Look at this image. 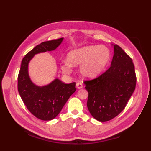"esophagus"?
Masks as SVG:
<instances>
[{"mask_svg": "<svg viewBox=\"0 0 151 151\" xmlns=\"http://www.w3.org/2000/svg\"><path fill=\"white\" fill-rule=\"evenodd\" d=\"M76 88H77L78 89H81L83 88V84L81 82L76 83Z\"/></svg>", "mask_w": 151, "mask_h": 151, "instance_id": "1", "label": "esophagus"}]
</instances>
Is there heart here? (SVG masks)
Masks as SVG:
<instances>
[{"label":"heart","mask_w":151,"mask_h":151,"mask_svg":"<svg viewBox=\"0 0 151 151\" xmlns=\"http://www.w3.org/2000/svg\"><path fill=\"white\" fill-rule=\"evenodd\" d=\"M110 59V52L105 46H87L73 50L68 54L67 61H63L61 68L64 73L71 72V66L83 65L81 73L86 77L98 75L106 65Z\"/></svg>","instance_id":"heart-1"}]
</instances>
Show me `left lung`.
Here are the masks:
<instances>
[{
	"instance_id": "8db88e82",
	"label": "left lung",
	"mask_w": 151,
	"mask_h": 151,
	"mask_svg": "<svg viewBox=\"0 0 151 151\" xmlns=\"http://www.w3.org/2000/svg\"><path fill=\"white\" fill-rule=\"evenodd\" d=\"M111 65L93 80L85 81L88 91L87 106L97 121H110L123 111L135 90L136 76L131 58L114 45Z\"/></svg>"
}]
</instances>
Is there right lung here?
<instances>
[{"mask_svg": "<svg viewBox=\"0 0 151 151\" xmlns=\"http://www.w3.org/2000/svg\"><path fill=\"white\" fill-rule=\"evenodd\" d=\"M63 39L44 41L35 47L23 58L18 75L17 89L22 101L31 114L43 121L52 120L59 114L70 95L76 90V83L66 84L55 79L47 86H36L28 75V63L35 54L56 49Z\"/></svg>", "mask_w": 151, "mask_h": 151, "instance_id": "obj_1", "label": "right lung"}]
</instances>
